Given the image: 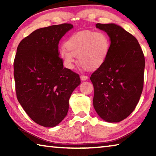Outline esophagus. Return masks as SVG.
Wrapping results in <instances>:
<instances>
[{"mask_svg":"<svg viewBox=\"0 0 156 156\" xmlns=\"http://www.w3.org/2000/svg\"><path fill=\"white\" fill-rule=\"evenodd\" d=\"M80 79H81L82 80H83V81L87 80V79H88V76L82 75V76H80Z\"/></svg>","mask_w":156,"mask_h":156,"instance_id":"34e87169","label":"esophagus"}]
</instances>
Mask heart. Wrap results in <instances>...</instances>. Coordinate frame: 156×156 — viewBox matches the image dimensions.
Returning <instances> with one entry per match:
<instances>
[{"label": "heart", "mask_w": 156, "mask_h": 156, "mask_svg": "<svg viewBox=\"0 0 156 156\" xmlns=\"http://www.w3.org/2000/svg\"><path fill=\"white\" fill-rule=\"evenodd\" d=\"M59 50L63 64L69 69L75 68L78 62L89 71L99 69L106 61L111 49L109 37L102 31H81L72 34Z\"/></svg>", "instance_id": "heart-1"}]
</instances>
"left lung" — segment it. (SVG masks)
<instances>
[{
    "instance_id": "8db88e82",
    "label": "left lung",
    "mask_w": 156,
    "mask_h": 156,
    "mask_svg": "<svg viewBox=\"0 0 156 156\" xmlns=\"http://www.w3.org/2000/svg\"><path fill=\"white\" fill-rule=\"evenodd\" d=\"M111 41L109 56L92 73L94 87V107L98 115L108 122L125 119L135 109L142 94L145 60L138 41L114 23H97Z\"/></svg>"
}]
</instances>
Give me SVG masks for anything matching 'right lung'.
<instances>
[{"label":"right lung","instance_id":"right-lung-1","mask_svg":"<svg viewBox=\"0 0 156 156\" xmlns=\"http://www.w3.org/2000/svg\"><path fill=\"white\" fill-rule=\"evenodd\" d=\"M73 25L67 23L38 29L23 39L14 63L19 103L36 123L57 126L67 115L69 100L80 84V76L64 67L58 43Z\"/></svg>","mask_w":156,"mask_h":156}]
</instances>
